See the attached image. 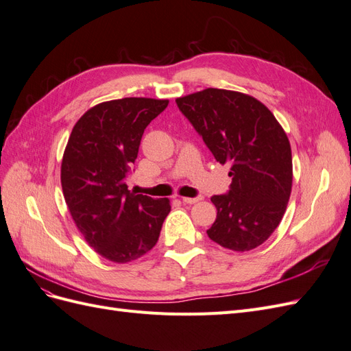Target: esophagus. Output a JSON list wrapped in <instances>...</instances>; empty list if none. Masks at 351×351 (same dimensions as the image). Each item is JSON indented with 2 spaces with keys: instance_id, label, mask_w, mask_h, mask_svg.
<instances>
[{
  "instance_id": "1",
  "label": "esophagus",
  "mask_w": 351,
  "mask_h": 351,
  "mask_svg": "<svg viewBox=\"0 0 351 351\" xmlns=\"http://www.w3.org/2000/svg\"><path fill=\"white\" fill-rule=\"evenodd\" d=\"M182 200L184 202V204H187V205H192V204H196V202L202 200V197L200 196L199 197H182Z\"/></svg>"
}]
</instances>
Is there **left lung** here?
Masks as SVG:
<instances>
[{
    "label": "left lung",
    "instance_id": "left-lung-1",
    "mask_svg": "<svg viewBox=\"0 0 351 351\" xmlns=\"http://www.w3.org/2000/svg\"><path fill=\"white\" fill-rule=\"evenodd\" d=\"M221 165L231 167L228 195L212 196L217 219L206 231L219 246L249 252L280 226L291 195V146L256 98L208 88L176 99Z\"/></svg>",
    "mask_w": 351,
    "mask_h": 351
}]
</instances>
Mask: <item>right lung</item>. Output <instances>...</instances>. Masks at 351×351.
I'll return each mask as SVG.
<instances>
[{
    "label": "right lung",
    "instance_id": "1",
    "mask_svg": "<svg viewBox=\"0 0 351 351\" xmlns=\"http://www.w3.org/2000/svg\"><path fill=\"white\" fill-rule=\"evenodd\" d=\"M168 99L101 102L74 124L61 161V187L70 215L89 246L114 263L142 258L158 241L169 199L134 195L125 176L142 134Z\"/></svg>",
    "mask_w": 351,
    "mask_h": 351
}]
</instances>
